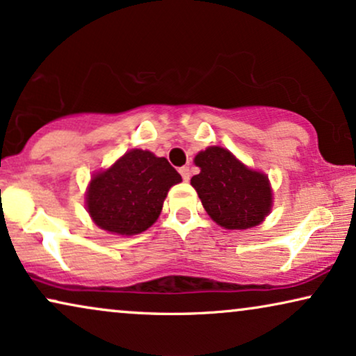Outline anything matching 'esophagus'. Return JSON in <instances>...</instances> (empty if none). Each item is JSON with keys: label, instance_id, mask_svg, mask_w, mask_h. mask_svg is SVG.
Masks as SVG:
<instances>
[{"label": "esophagus", "instance_id": "1", "mask_svg": "<svg viewBox=\"0 0 356 356\" xmlns=\"http://www.w3.org/2000/svg\"><path fill=\"white\" fill-rule=\"evenodd\" d=\"M179 172H181L184 181L186 182L191 181V168H188V165H182V168L179 169Z\"/></svg>", "mask_w": 356, "mask_h": 356}]
</instances>
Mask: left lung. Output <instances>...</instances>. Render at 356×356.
I'll list each match as a JSON object with an SVG mask.
<instances>
[{
	"label": "left lung",
	"mask_w": 356,
	"mask_h": 356,
	"mask_svg": "<svg viewBox=\"0 0 356 356\" xmlns=\"http://www.w3.org/2000/svg\"><path fill=\"white\" fill-rule=\"evenodd\" d=\"M200 174L192 187L208 215L226 229H249L264 221L272 207L267 175L250 170L220 146H210L195 156Z\"/></svg>",
	"instance_id": "8db88e82"
}]
</instances>
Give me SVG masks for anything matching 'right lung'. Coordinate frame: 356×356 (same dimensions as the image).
<instances>
[{
	"instance_id": "1",
	"label": "right lung",
	"mask_w": 356,
	"mask_h": 356,
	"mask_svg": "<svg viewBox=\"0 0 356 356\" xmlns=\"http://www.w3.org/2000/svg\"><path fill=\"white\" fill-rule=\"evenodd\" d=\"M181 181V174L165 158L131 149L89 184V215L111 233H143L158 220L169 188Z\"/></svg>"
}]
</instances>
